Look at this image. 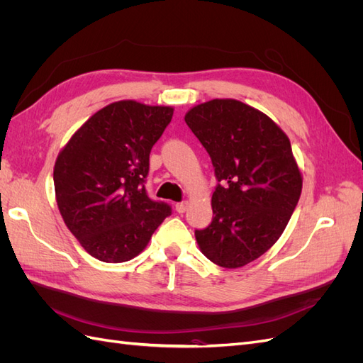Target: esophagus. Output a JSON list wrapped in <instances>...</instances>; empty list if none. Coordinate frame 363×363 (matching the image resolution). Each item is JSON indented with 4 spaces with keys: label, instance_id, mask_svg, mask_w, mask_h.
I'll use <instances>...</instances> for the list:
<instances>
[{
    "label": "esophagus",
    "instance_id": "obj_1",
    "mask_svg": "<svg viewBox=\"0 0 363 363\" xmlns=\"http://www.w3.org/2000/svg\"><path fill=\"white\" fill-rule=\"evenodd\" d=\"M188 201H182V203H177L175 204V211H177L179 213H184L186 208H188Z\"/></svg>",
    "mask_w": 363,
    "mask_h": 363
}]
</instances>
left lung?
Wrapping results in <instances>:
<instances>
[{
	"label": "left lung",
	"mask_w": 363,
	"mask_h": 363,
	"mask_svg": "<svg viewBox=\"0 0 363 363\" xmlns=\"http://www.w3.org/2000/svg\"><path fill=\"white\" fill-rule=\"evenodd\" d=\"M186 124L211 156L216 188L212 223L195 230L203 255L240 268L281 236L301 194V174L288 136L236 100H212L186 113Z\"/></svg>",
	"instance_id": "obj_1"
}]
</instances>
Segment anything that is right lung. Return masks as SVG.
<instances>
[{"label": "right lung", "instance_id": "right-lung-1", "mask_svg": "<svg viewBox=\"0 0 363 363\" xmlns=\"http://www.w3.org/2000/svg\"><path fill=\"white\" fill-rule=\"evenodd\" d=\"M171 107L118 101L98 111L71 138L54 167L59 211L91 256L107 263L138 256L164 218L151 200L150 152L171 123Z\"/></svg>", "mask_w": 363, "mask_h": 363}]
</instances>
